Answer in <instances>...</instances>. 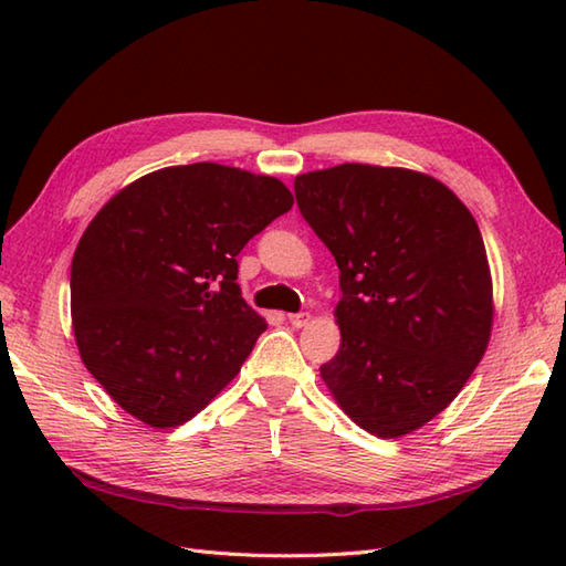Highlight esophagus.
<instances>
[{
  "instance_id": "34e87169",
  "label": "esophagus",
  "mask_w": 566,
  "mask_h": 566,
  "mask_svg": "<svg viewBox=\"0 0 566 566\" xmlns=\"http://www.w3.org/2000/svg\"><path fill=\"white\" fill-rule=\"evenodd\" d=\"M308 321H311V314H304V311H302V314H290V323H292L294 328H302V326H306Z\"/></svg>"
}]
</instances>
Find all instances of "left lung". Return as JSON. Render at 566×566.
<instances>
[{
	"instance_id": "1",
	"label": "left lung",
	"mask_w": 566,
	"mask_h": 566,
	"mask_svg": "<svg viewBox=\"0 0 566 566\" xmlns=\"http://www.w3.org/2000/svg\"><path fill=\"white\" fill-rule=\"evenodd\" d=\"M294 195L340 270V350L321 379L371 436L423 428L462 391L494 326L474 216L440 179L406 167L335 165L296 175Z\"/></svg>"
}]
</instances>
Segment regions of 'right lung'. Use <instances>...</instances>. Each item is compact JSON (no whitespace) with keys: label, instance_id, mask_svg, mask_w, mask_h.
I'll list each match as a JSON object with an SVG mask.
<instances>
[{"label":"right lung","instance_id":"1","mask_svg":"<svg viewBox=\"0 0 566 566\" xmlns=\"http://www.w3.org/2000/svg\"><path fill=\"white\" fill-rule=\"evenodd\" d=\"M294 197L270 175L195 163L118 189L84 228L70 270L84 367L150 428L207 408L268 328L240 296L238 252Z\"/></svg>","mask_w":566,"mask_h":566}]
</instances>
